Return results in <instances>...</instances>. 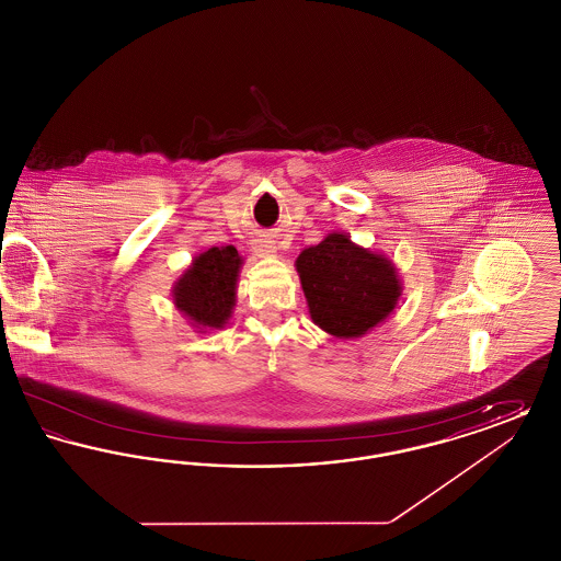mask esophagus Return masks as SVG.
Returning a JSON list of instances; mask_svg holds the SVG:
<instances>
[{"label": "esophagus", "mask_w": 561, "mask_h": 561, "mask_svg": "<svg viewBox=\"0 0 561 561\" xmlns=\"http://www.w3.org/2000/svg\"><path fill=\"white\" fill-rule=\"evenodd\" d=\"M256 252H261V254H263V256H267V254H271V252H275V250H273V245H271V243H268V241H259V243H256Z\"/></svg>", "instance_id": "esophagus-1"}]
</instances>
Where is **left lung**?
Segmentation results:
<instances>
[{"label": "left lung", "mask_w": 561, "mask_h": 561, "mask_svg": "<svg viewBox=\"0 0 561 561\" xmlns=\"http://www.w3.org/2000/svg\"><path fill=\"white\" fill-rule=\"evenodd\" d=\"M296 271L311 318L332 336H362L398 305L401 288L396 267L343 233H330L302 250Z\"/></svg>", "instance_id": "obj_1"}]
</instances>
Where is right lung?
Segmentation results:
<instances>
[{
    "label": "right lung",
    "instance_id": "obj_1",
    "mask_svg": "<svg viewBox=\"0 0 561 561\" xmlns=\"http://www.w3.org/2000/svg\"><path fill=\"white\" fill-rule=\"evenodd\" d=\"M241 259L233 245L199 254L174 288V302L188 320L204 328H222L236 302Z\"/></svg>",
    "mask_w": 561,
    "mask_h": 561
}]
</instances>
